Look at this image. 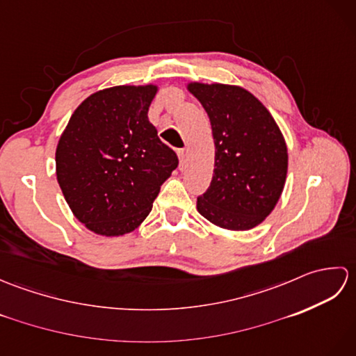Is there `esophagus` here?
I'll list each match as a JSON object with an SVG mask.
<instances>
[{
  "label": "esophagus",
  "instance_id": "1",
  "mask_svg": "<svg viewBox=\"0 0 356 356\" xmlns=\"http://www.w3.org/2000/svg\"><path fill=\"white\" fill-rule=\"evenodd\" d=\"M177 156H179V161H180V168H184V165H185V157H186V153H185V149H177Z\"/></svg>",
  "mask_w": 356,
  "mask_h": 356
}]
</instances>
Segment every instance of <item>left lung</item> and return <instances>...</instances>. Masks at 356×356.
I'll use <instances>...</instances> for the list:
<instances>
[{"instance_id":"8db88e82","label":"left lung","mask_w":356,"mask_h":356,"mask_svg":"<svg viewBox=\"0 0 356 356\" xmlns=\"http://www.w3.org/2000/svg\"><path fill=\"white\" fill-rule=\"evenodd\" d=\"M208 113L216 147L214 174L197 211L229 231L259 226L274 211L287 174V147L269 110L240 86L190 82Z\"/></svg>"}]
</instances>
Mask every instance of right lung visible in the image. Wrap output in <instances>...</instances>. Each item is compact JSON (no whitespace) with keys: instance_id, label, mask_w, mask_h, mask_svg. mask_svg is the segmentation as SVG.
I'll use <instances>...</instances> for the list:
<instances>
[{"instance_id":"obj_1","label":"right lung","mask_w":356,"mask_h":356,"mask_svg":"<svg viewBox=\"0 0 356 356\" xmlns=\"http://www.w3.org/2000/svg\"><path fill=\"white\" fill-rule=\"evenodd\" d=\"M159 87L116 86L79 104L58 140L56 179L73 216L102 237L139 228L177 168L148 108Z\"/></svg>"}]
</instances>
